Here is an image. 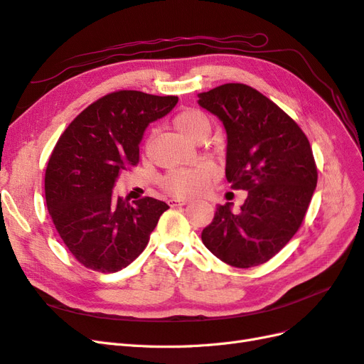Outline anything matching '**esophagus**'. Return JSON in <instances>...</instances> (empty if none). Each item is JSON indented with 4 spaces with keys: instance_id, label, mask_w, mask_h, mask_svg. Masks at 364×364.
<instances>
[{
    "instance_id": "esophagus-1",
    "label": "esophagus",
    "mask_w": 364,
    "mask_h": 364,
    "mask_svg": "<svg viewBox=\"0 0 364 364\" xmlns=\"http://www.w3.org/2000/svg\"><path fill=\"white\" fill-rule=\"evenodd\" d=\"M171 205H186L189 204V199H184V198H173L171 199Z\"/></svg>"
}]
</instances>
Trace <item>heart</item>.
Returning <instances> with one entry per match:
<instances>
[{"label":"heart","instance_id":"b5f03b06","mask_svg":"<svg viewBox=\"0 0 364 364\" xmlns=\"http://www.w3.org/2000/svg\"><path fill=\"white\" fill-rule=\"evenodd\" d=\"M173 125L177 130L189 140H196L199 136L208 134L210 124L207 116L199 110H184L175 116ZM216 178V171L210 163L201 161L192 168H180L168 172L161 178V187L168 193L191 198L204 193L208 186Z\"/></svg>","mask_w":364,"mask_h":364}]
</instances>
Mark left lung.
I'll use <instances>...</instances> for the list:
<instances>
[{
    "label": "left lung",
    "instance_id": "1",
    "mask_svg": "<svg viewBox=\"0 0 364 364\" xmlns=\"http://www.w3.org/2000/svg\"><path fill=\"white\" fill-rule=\"evenodd\" d=\"M198 104L227 132L225 175L246 191L243 205L216 207L201 239L219 260L234 267L266 263L299 230L318 183L307 136L263 93L227 83L199 93Z\"/></svg>",
    "mask_w": 364,
    "mask_h": 364
}]
</instances>
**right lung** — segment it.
Returning <instances> with one entry per match:
<instances>
[{
  "label": "right lung",
  "mask_w": 364,
  "mask_h": 364,
  "mask_svg": "<svg viewBox=\"0 0 364 364\" xmlns=\"http://www.w3.org/2000/svg\"><path fill=\"white\" fill-rule=\"evenodd\" d=\"M178 97L112 92L68 125L45 171V199L66 248L87 269L118 272L136 260L169 205L145 196L128 203L112 193L119 172L139 163L146 127Z\"/></svg>",
  "instance_id": "add662e5"
}]
</instances>
